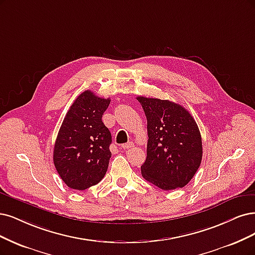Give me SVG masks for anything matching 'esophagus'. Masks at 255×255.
Listing matches in <instances>:
<instances>
[{
    "label": "esophagus",
    "instance_id": "obj_1",
    "mask_svg": "<svg viewBox=\"0 0 255 255\" xmlns=\"http://www.w3.org/2000/svg\"><path fill=\"white\" fill-rule=\"evenodd\" d=\"M134 145V143L131 142V141H128V143H126V144H122L121 145V148H124V150H128V148H130L131 146Z\"/></svg>",
    "mask_w": 255,
    "mask_h": 255
}]
</instances>
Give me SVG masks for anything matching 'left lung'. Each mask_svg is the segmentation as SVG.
Segmentation results:
<instances>
[{
  "instance_id": "left-lung-1",
  "label": "left lung",
  "mask_w": 255,
  "mask_h": 255,
  "mask_svg": "<svg viewBox=\"0 0 255 255\" xmlns=\"http://www.w3.org/2000/svg\"><path fill=\"white\" fill-rule=\"evenodd\" d=\"M147 120L146 159L142 176L162 190L182 188L193 178L203 158L197 124L178 103L137 97Z\"/></svg>"
}]
</instances>
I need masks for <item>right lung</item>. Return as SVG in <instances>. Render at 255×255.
Wrapping results in <instances>:
<instances>
[{
  "label": "right lung",
  "instance_id": "1",
  "mask_svg": "<svg viewBox=\"0 0 255 255\" xmlns=\"http://www.w3.org/2000/svg\"><path fill=\"white\" fill-rule=\"evenodd\" d=\"M111 99L85 91L78 96L62 122L54 147V163L66 186L89 189L102 180L112 156V136L102 122Z\"/></svg>",
  "mask_w": 255,
  "mask_h": 255
}]
</instances>
